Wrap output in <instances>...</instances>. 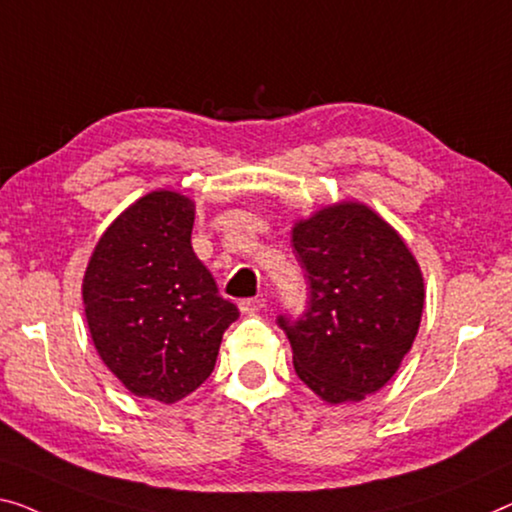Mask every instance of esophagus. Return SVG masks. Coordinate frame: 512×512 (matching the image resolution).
Wrapping results in <instances>:
<instances>
[{
  "label": "esophagus",
  "instance_id": "obj_1",
  "mask_svg": "<svg viewBox=\"0 0 512 512\" xmlns=\"http://www.w3.org/2000/svg\"><path fill=\"white\" fill-rule=\"evenodd\" d=\"M264 305H266L264 299H243L239 303V308H241L243 315H257L259 310H264Z\"/></svg>",
  "mask_w": 512,
  "mask_h": 512
}]
</instances>
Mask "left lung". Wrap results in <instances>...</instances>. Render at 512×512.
Here are the masks:
<instances>
[{
  "label": "left lung",
  "mask_w": 512,
  "mask_h": 512,
  "mask_svg": "<svg viewBox=\"0 0 512 512\" xmlns=\"http://www.w3.org/2000/svg\"><path fill=\"white\" fill-rule=\"evenodd\" d=\"M292 248L310 289L301 319L278 317L296 375L324 402H361L388 384L414 345L421 266L377 211L354 200L296 220Z\"/></svg>",
  "instance_id": "1"
}]
</instances>
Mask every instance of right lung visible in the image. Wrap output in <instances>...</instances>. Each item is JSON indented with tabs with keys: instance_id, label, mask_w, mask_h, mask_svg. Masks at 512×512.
Returning a JSON list of instances; mask_svg holds the SVG:
<instances>
[{
	"instance_id": "add662e5",
	"label": "right lung",
	"mask_w": 512,
	"mask_h": 512,
	"mask_svg": "<svg viewBox=\"0 0 512 512\" xmlns=\"http://www.w3.org/2000/svg\"><path fill=\"white\" fill-rule=\"evenodd\" d=\"M195 202L151 190L98 239L82 278L101 361L137 398L172 404L204 384L239 310L190 246Z\"/></svg>"
}]
</instances>
